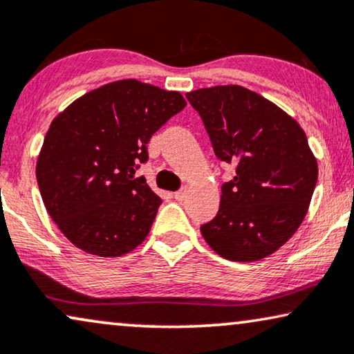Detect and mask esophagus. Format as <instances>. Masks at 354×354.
Here are the masks:
<instances>
[{"label": "esophagus", "mask_w": 354, "mask_h": 354, "mask_svg": "<svg viewBox=\"0 0 354 354\" xmlns=\"http://www.w3.org/2000/svg\"><path fill=\"white\" fill-rule=\"evenodd\" d=\"M173 198L176 199V201H185V198H186V187H183V189H180L178 192H174Z\"/></svg>", "instance_id": "1"}]
</instances>
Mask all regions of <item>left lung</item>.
Wrapping results in <instances>:
<instances>
[{
    "label": "left lung",
    "mask_w": 354,
    "mask_h": 354,
    "mask_svg": "<svg viewBox=\"0 0 354 354\" xmlns=\"http://www.w3.org/2000/svg\"><path fill=\"white\" fill-rule=\"evenodd\" d=\"M214 151L235 167L221 207L201 227L222 258L250 263L270 257L296 234L314 194L319 167L296 119L258 93L223 84L186 93Z\"/></svg>",
    "instance_id": "8db88e82"
}]
</instances>
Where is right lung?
I'll return each mask as SVG.
<instances>
[{
    "instance_id": "1",
    "label": "right lung",
    "mask_w": 354,
    "mask_h": 354,
    "mask_svg": "<svg viewBox=\"0 0 354 354\" xmlns=\"http://www.w3.org/2000/svg\"><path fill=\"white\" fill-rule=\"evenodd\" d=\"M185 106L180 91L119 80L52 120L35 176L48 216L75 247L114 258L147 239L162 199L136 168L151 136Z\"/></svg>"
}]
</instances>
